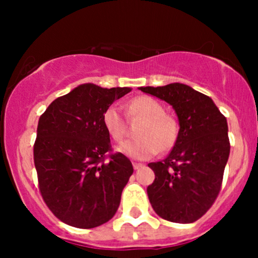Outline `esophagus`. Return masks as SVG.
<instances>
[{
  "label": "esophagus",
  "instance_id": "obj_1",
  "mask_svg": "<svg viewBox=\"0 0 258 258\" xmlns=\"http://www.w3.org/2000/svg\"><path fill=\"white\" fill-rule=\"evenodd\" d=\"M141 167H143V164H141V162H133V168L135 170H139Z\"/></svg>",
  "mask_w": 258,
  "mask_h": 258
}]
</instances>
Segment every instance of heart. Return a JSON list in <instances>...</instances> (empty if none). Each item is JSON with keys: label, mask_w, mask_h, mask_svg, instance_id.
I'll list each match as a JSON object with an SVG mask.
<instances>
[{"label": "heart", "mask_w": 258, "mask_h": 258, "mask_svg": "<svg viewBox=\"0 0 258 258\" xmlns=\"http://www.w3.org/2000/svg\"><path fill=\"white\" fill-rule=\"evenodd\" d=\"M127 114L131 119L141 117L137 139L126 141L116 146L119 152L128 158L147 160L159 150L167 152L176 144L179 135V123L172 115L166 114L164 104L149 96H139L130 100ZM104 130L115 142L122 141L126 135V120L116 104L106 106L102 115Z\"/></svg>", "instance_id": "obj_1"}]
</instances>
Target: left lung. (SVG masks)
<instances>
[{
    "mask_svg": "<svg viewBox=\"0 0 258 258\" xmlns=\"http://www.w3.org/2000/svg\"><path fill=\"white\" fill-rule=\"evenodd\" d=\"M172 105L179 121L173 149L150 162L155 179L147 193L154 211L174 223H193L217 199L230 152L228 125L214 100L183 84L141 87Z\"/></svg>",
    "mask_w": 258,
    "mask_h": 258,
    "instance_id": "1",
    "label": "left lung"
}]
</instances>
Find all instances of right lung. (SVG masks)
I'll return each mask as SVG.
<instances>
[{
	"label": "right lung",
	"instance_id": "obj_1",
	"mask_svg": "<svg viewBox=\"0 0 258 258\" xmlns=\"http://www.w3.org/2000/svg\"><path fill=\"white\" fill-rule=\"evenodd\" d=\"M131 91L80 85L40 116L34 144L38 189L52 214L69 226L98 227L117 211L133 166L123 154L111 153L102 115Z\"/></svg>",
	"mask_w": 258,
	"mask_h": 258
}]
</instances>
